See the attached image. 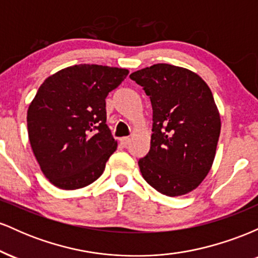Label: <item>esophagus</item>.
I'll use <instances>...</instances> for the list:
<instances>
[{"label": "esophagus", "instance_id": "obj_1", "mask_svg": "<svg viewBox=\"0 0 258 258\" xmlns=\"http://www.w3.org/2000/svg\"><path fill=\"white\" fill-rule=\"evenodd\" d=\"M130 141H131V138H130V137H122V138H120V143L122 144L123 147H126L127 144L130 143Z\"/></svg>", "mask_w": 258, "mask_h": 258}]
</instances>
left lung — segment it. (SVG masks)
Wrapping results in <instances>:
<instances>
[{
  "label": "left lung",
  "instance_id": "1",
  "mask_svg": "<svg viewBox=\"0 0 258 258\" xmlns=\"http://www.w3.org/2000/svg\"><path fill=\"white\" fill-rule=\"evenodd\" d=\"M153 106L150 150L138 161L159 193L180 197L197 189L214 164L221 116L207 84L185 68L154 64L130 75Z\"/></svg>",
  "mask_w": 258,
  "mask_h": 258
}]
</instances>
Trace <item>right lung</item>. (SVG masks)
<instances>
[{"label": "right lung", "instance_id": "obj_1", "mask_svg": "<svg viewBox=\"0 0 258 258\" xmlns=\"http://www.w3.org/2000/svg\"><path fill=\"white\" fill-rule=\"evenodd\" d=\"M128 70L97 64L68 67L47 78L28 109V133L41 171L73 190L102 176L117 142L106 125L105 98Z\"/></svg>", "mask_w": 258, "mask_h": 258}]
</instances>
